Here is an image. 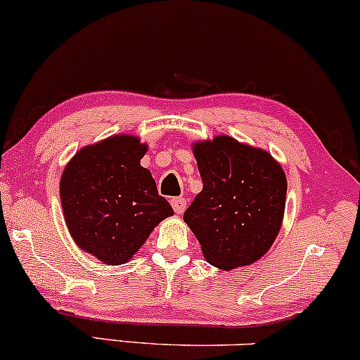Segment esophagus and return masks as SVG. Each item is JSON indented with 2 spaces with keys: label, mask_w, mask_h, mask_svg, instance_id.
Listing matches in <instances>:
<instances>
[{
  "label": "esophagus",
  "mask_w": 360,
  "mask_h": 360,
  "mask_svg": "<svg viewBox=\"0 0 360 360\" xmlns=\"http://www.w3.org/2000/svg\"><path fill=\"white\" fill-rule=\"evenodd\" d=\"M171 206H172V209H174L176 214H183L186 209V199L184 198H172Z\"/></svg>",
  "instance_id": "1"
}]
</instances>
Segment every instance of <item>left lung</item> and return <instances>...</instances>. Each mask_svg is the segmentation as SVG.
Here are the masks:
<instances>
[{
	"label": "left lung",
	"instance_id": "8db88e82",
	"mask_svg": "<svg viewBox=\"0 0 360 360\" xmlns=\"http://www.w3.org/2000/svg\"><path fill=\"white\" fill-rule=\"evenodd\" d=\"M202 191L186 209L204 256L229 271L256 262L281 229L288 181L269 153L216 136L193 146Z\"/></svg>",
	"mask_w": 360,
	"mask_h": 360
}]
</instances>
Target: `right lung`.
<instances>
[{
	"instance_id": "add662e5",
	"label": "right lung",
	"mask_w": 360,
	"mask_h": 360,
	"mask_svg": "<svg viewBox=\"0 0 360 360\" xmlns=\"http://www.w3.org/2000/svg\"><path fill=\"white\" fill-rule=\"evenodd\" d=\"M144 153L146 144L134 136H112L81 149L63 172L59 191L72 239L111 266L129 261L154 227L174 214L141 166Z\"/></svg>"
}]
</instances>
